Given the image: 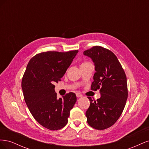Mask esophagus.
I'll return each mask as SVG.
<instances>
[{
	"mask_svg": "<svg viewBox=\"0 0 149 149\" xmlns=\"http://www.w3.org/2000/svg\"><path fill=\"white\" fill-rule=\"evenodd\" d=\"M76 96H77L78 97H81L83 96L82 94H81L79 92H77V93H76Z\"/></svg>",
	"mask_w": 149,
	"mask_h": 149,
	"instance_id": "obj_1",
	"label": "esophagus"
}]
</instances>
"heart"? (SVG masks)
Segmentation results:
<instances>
[{"mask_svg":"<svg viewBox=\"0 0 149 149\" xmlns=\"http://www.w3.org/2000/svg\"><path fill=\"white\" fill-rule=\"evenodd\" d=\"M88 63H89V62H87V61H84V62H83L81 64V65H86V64H88Z\"/></svg>","mask_w":149,"mask_h":149,"instance_id":"obj_1","label":"heart"}]
</instances>
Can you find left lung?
Masks as SVG:
<instances>
[{
  "label": "left lung",
  "mask_w": 149,
  "mask_h": 149,
  "mask_svg": "<svg viewBox=\"0 0 149 149\" xmlns=\"http://www.w3.org/2000/svg\"><path fill=\"white\" fill-rule=\"evenodd\" d=\"M83 53L91 58L95 66L91 90L100 89L101 94L97 101L88 97L87 122L94 129H106L115 124L124 109L128 97L127 78L118 58L109 49L94 46Z\"/></svg>",
  "instance_id": "8db88e82"
}]
</instances>
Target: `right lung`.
<instances>
[{
	"label": "right lung",
	"instance_id": "right-lung-1",
	"mask_svg": "<svg viewBox=\"0 0 149 149\" xmlns=\"http://www.w3.org/2000/svg\"><path fill=\"white\" fill-rule=\"evenodd\" d=\"M78 52H42L31 58L26 66L22 81L25 101L35 119L48 129L64 127L76 103V96L72 92L58 99L53 84L61 81Z\"/></svg>",
	"mask_w": 149,
	"mask_h": 149
}]
</instances>
